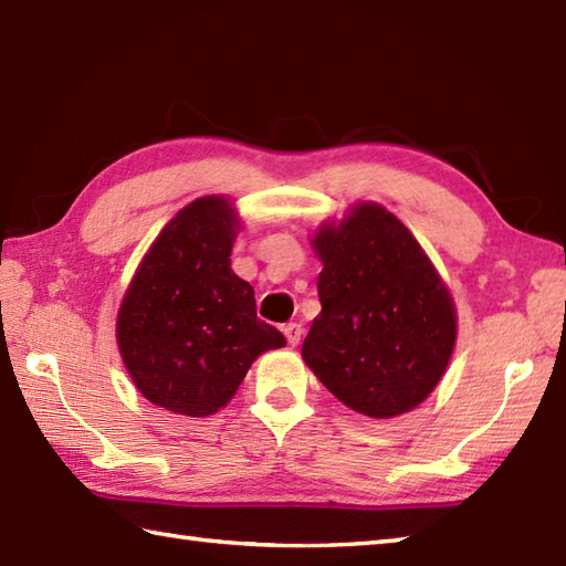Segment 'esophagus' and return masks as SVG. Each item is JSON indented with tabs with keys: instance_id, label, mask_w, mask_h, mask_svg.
<instances>
[{
	"instance_id": "obj_1",
	"label": "esophagus",
	"mask_w": 566,
	"mask_h": 566,
	"mask_svg": "<svg viewBox=\"0 0 566 566\" xmlns=\"http://www.w3.org/2000/svg\"><path fill=\"white\" fill-rule=\"evenodd\" d=\"M282 333L286 337V343L296 347L301 343V335H304V327H301L298 323H286V325H282Z\"/></svg>"
}]
</instances>
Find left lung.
<instances>
[{
	"instance_id": "8db88e82",
	"label": "left lung",
	"mask_w": 566,
	"mask_h": 566,
	"mask_svg": "<svg viewBox=\"0 0 566 566\" xmlns=\"http://www.w3.org/2000/svg\"><path fill=\"white\" fill-rule=\"evenodd\" d=\"M321 315L306 364L352 410L388 419L422 402L449 366L455 311L437 270L384 207L364 202L313 239Z\"/></svg>"
}]
</instances>
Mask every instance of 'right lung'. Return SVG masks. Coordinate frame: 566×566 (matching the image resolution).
<instances>
[{
  "label": "right lung",
  "instance_id": "1",
  "mask_svg": "<svg viewBox=\"0 0 566 566\" xmlns=\"http://www.w3.org/2000/svg\"><path fill=\"white\" fill-rule=\"evenodd\" d=\"M233 235L227 200H195L166 223L123 298V361L142 396L170 412L214 415L258 354L286 345L258 318L253 286L231 270Z\"/></svg>",
  "mask_w": 566,
  "mask_h": 566
}]
</instances>
